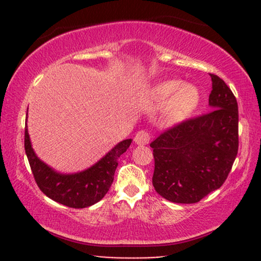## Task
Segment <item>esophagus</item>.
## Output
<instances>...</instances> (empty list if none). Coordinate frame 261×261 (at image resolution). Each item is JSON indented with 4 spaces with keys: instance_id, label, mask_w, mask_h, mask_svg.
I'll return each mask as SVG.
<instances>
[{
    "instance_id": "esophagus-1",
    "label": "esophagus",
    "mask_w": 261,
    "mask_h": 261,
    "mask_svg": "<svg viewBox=\"0 0 261 261\" xmlns=\"http://www.w3.org/2000/svg\"><path fill=\"white\" fill-rule=\"evenodd\" d=\"M134 142L137 145H147L149 142V134L146 130H139L134 137Z\"/></svg>"
}]
</instances>
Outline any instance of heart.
Here are the masks:
<instances>
[{
  "label": "heart",
  "mask_w": 261,
  "mask_h": 261,
  "mask_svg": "<svg viewBox=\"0 0 261 261\" xmlns=\"http://www.w3.org/2000/svg\"><path fill=\"white\" fill-rule=\"evenodd\" d=\"M199 92L192 85H181L180 81H165L153 88L148 108L152 112L166 109V119L170 122H180L190 116L197 108Z\"/></svg>",
  "instance_id": "1"
}]
</instances>
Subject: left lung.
Masks as SVG:
<instances>
[{"instance_id":"left-lung-1","label":"left lung","mask_w":261,"mask_h":261,"mask_svg":"<svg viewBox=\"0 0 261 261\" xmlns=\"http://www.w3.org/2000/svg\"><path fill=\"white\" fill-rule=\"evenodd\" d=\"M210 112L169 128L151 142L152 183L173 203H197L222 187L239 148L237 98L228 85L210 73Z\"/></svg>"}]
</instances>
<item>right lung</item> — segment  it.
Segmentation results:
<instances>
[{"mask_svg":"<svg viewBox=\"0 0 261 261\" xmlns=\"http://www.w3.org/2000/svg\"><path fill=\"white\" fill-rule=\"evenodd\" d=\"M132 139L121 141L88 170L72 174L56 172L35 154L30 140L27 123L24 127V151L38 187L53 201L70 208L90 206L105 197L114 180L121 154L127 151Z\"/></svg>","mask_w":261,"mask_h":261,"instance_id":"1","label":"right lung"}]
</instances>
